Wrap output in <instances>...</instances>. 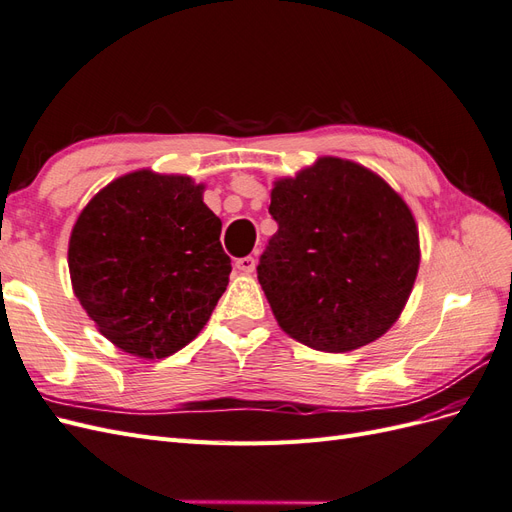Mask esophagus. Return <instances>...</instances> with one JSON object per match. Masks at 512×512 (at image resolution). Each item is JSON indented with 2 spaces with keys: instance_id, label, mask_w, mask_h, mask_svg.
I'll return each mask as SVG.
<instances>
[{
  "instance_id": "obj_1",
  "label": "esophagus",
  "mask_w": 512,
  "mask_h": 512,
  "mask_svg": "<svg viewBox=\"0 0 512 512\" xmlns=\"http://www.w3.org/2000/svg\"><path fill=\"white\" fill-rule=\"evenodd\" d=\"M235 269L239 273H252L256 269V260L252 256H243V258H237L235 260Z\"/></svg>"
}]
</instances>
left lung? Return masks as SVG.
<instances>
[{"label":"left lung","mask_w":512,"mask_h":512,"mask_svg":"<svg viewBox=\"0 0 512 512\" xmlns=\"http://www.w3.org/2000/svg\"><path fill=\"white\" fill-rule=\"evenodd\" d=\"M277 232L258 262L277 324L322 352H348L389 331L416 273L418 230L389 183L365 166L320 158L275 181Z\"/></svg>","instance_id":"obj_1"}]
</instances>
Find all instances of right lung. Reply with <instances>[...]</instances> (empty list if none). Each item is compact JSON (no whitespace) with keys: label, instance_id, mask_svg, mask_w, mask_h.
<instances>
[{"label":"right lung","instance_id":"obj_1","mask_svg":"<svg viewBox=\"0 0 512 512\" xmlns=\"http://www.w3.org/2000/svg\"><path fill=\"white\" fill-rule=\"evenodd\" d=\"M203 190L190 177L136 170L91 198L72 228L76 299L123 352L164 359L188 346L228 286L222 222Z\"/></svg>","mask_w":512,"mask_h":512}]
</instances>
